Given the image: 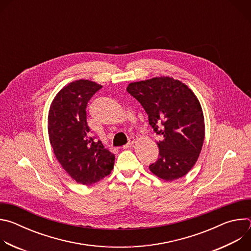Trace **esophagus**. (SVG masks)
Masks as SVG:
<instances>
[{"instance_id":"obj_1","label":"esophagus","mask_w":251,"mask_h":251,"mask_svg":"<svg viewBox=\"0 0 251 251\" xmlns=\"http://www.w3.org/2000/svg\"><path fill=\"white\" fill-rule=\"evenodd\" d=\"M135 139L134 138H131L130 140H129V143H128V144H126V145H124L123 146V149H129V148H131L134 144H135Z\"/></svg>"}]
</instances>
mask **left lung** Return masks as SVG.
<instances>
[{"label":"left lung","mask_w":251,"mask_h":251,"mask_svg":"<svg viewBox=\"0 0 251 251\" xmlns=\"http://www.w3.org/2000/svg\"><path fill=\"white\" fill-rule=\"evenodd\" d=\"M127 91L148 114L149 124L161 137L160 150L150 171L167 182L187 175L199 159L204 140V118L194 91L181 80L157 76L131 82Z\"/></svg>","instance_id":"1"}]
</instances>
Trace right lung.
I'll return each instance as SVG.
<instances>
[{
  "label": "right lung",
  "instance_id": "right-lung-1",
  "mask_svg": "<svg viewBox=\"0 0 251 251\" xmlns=\"http://www.w3.org/2000/svg\"><path fill=\"white\" fill-rule=\"evenodd\" d=\"M102 85L87 79L64 85L51 101L48 130L53 153L64 171L81 185L89 186L108 176L115 156L90 134L86 106Z\"/></svg>",
  "mask_w": 251,
  "mask_h": 251
}]
</instances>
